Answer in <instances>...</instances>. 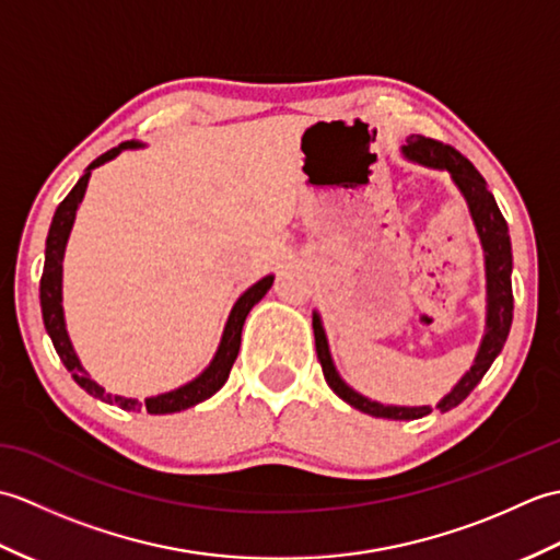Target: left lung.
I'll use <instances>...</instances> for the list:
<instances>
[{
    "instance_id": "8db88e82",
    "label": "left lung",
    "mask_w": 560,
    "mask_h": 560,
    "mask_svg": "<svg viewBox=\"0 0 560 560\" xmlns=\"http://www.w3.org/2000/svg\"><path fill=\"white\" fill-rule=\"evenodd\" d=\"M404 156L428 165V168H440L452 175V180L459 187L469 205V213L477 225L479 241L483 247V259H486V335L481 339V347L474 365L469 368L459 383L452 387V392L438 401L440 411H450L457 407L464 399L469 397V392L481 383V377L489 371L495 355L503 351V343L510 335V325H513V281H510V273H513V247H510V233L508 223L503 219L501 209H498L493 195L486 187V180L481 173L474 168V165L462 156L459 151L443 144V141L428 139L421 135H413L407 139V147H401ZM313 331H315V349L319 365H323V373L327 385L335 389L343 401L351 404L353 409L363 413H371L375 419H392V421H413L423 419V416L431 413V407H389V404H380L359 395L353 387L343 383L339 371L335 368L329 353L327 335L323 327V319L317 313H313Z\"/></svg>"
}]
</instances>
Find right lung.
Wrapping results in <instances>:
<instances>
[{"label":"right lung","mask_w":560,"mask_h":560,"mask_svg":"<svg viewBox=\"0 0 560 560\" xmlns=\"http://www.w3.org/2000/svg\"><path fill=\"white\" fill-rule=\"evenodd\" d=\"M144 144H139V141H122L120 147H115L110 151H105L103 156H98L93 161L83 175L79 177V183L71 187V192L62 199V205L57 207L52 223H50V233H47V241H45V267H43V277H40V311H43V323L47 335L52 339V347L57 351L59 359H62L65 368L71 373V377L77 380V385L83 387L89 392L91 397H96L101 401H108V404H117V407L125 409V411H139L144 409L149 413H175V411H183L195 407V404L209 399L211 395H217V392L225 385V380H229L231 368L237 359V351H241V335H243V325H245V317L247 313L253 311V305H257L261 299H265V293L271 289L273 277L259 279L255 287H249L241 299L235 301L233 311L229 315V323L223 327V337L221 343L217 349V355H213L211 363L205 368V373L197 375L192 383H187L183 387H177L173 392H165V395L159 397H149L144 399V404L137 401V399H127V397H113L105 392L96 380H93L86 371H83V365L79 361V355L74 353V347H71L69 335H67V325H65V311H62V259H65V247L69 241V233H71V225H74L77 219V209L83 199V192H86V185H89V177L91 171L98 168L105 161H113L117 153L125 151V149H139Z\"/></svg>","instance_id":"right-lung-1"}]
</instances>
